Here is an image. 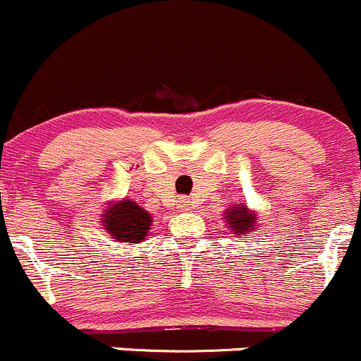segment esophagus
I'll return each mask as SVG.
<instances>
[{
	"label": "esophagus",
	"mask_w": 361,
	"mask_h": 361,
	"mask_svg": "<svg viewBox=\"0 0 361 361\" xmlns=\"http://www.w3.org/2000/svg\"><path fill=\"white\" fill-rule=\"evenodd\" d=\"M189 207V200L188 198H180L179 200V208H188Z\"/></svg>",
	"instance_id": "esophagus-1"
}]
</instances>
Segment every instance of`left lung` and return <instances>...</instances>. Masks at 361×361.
<instances>
[{
	"label": "left lung",
	"mask_w": 361,
	"mask_h": 361,
	"mask_svg": "<svg viewBox=\"0 0 361 361\" xmlns=\"http://www.w3.org/2000/svg\"><path fill=\"white\" fill-rule=\"evenodd\" d=\"M224 219L228 222V229L231 235H252L257 226V212L248 210L243 203H236L224 212Z\"/></svg>",
	"instance_id": "1"
}]
</instances>
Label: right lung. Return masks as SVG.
Here are the masks:
<instances>
[{"label": "right lung", "mask_w": 361, "mask_h": 361, "mask_svg": "<svg viewBox=\"0 0 361 361\" xmlns=\"http://www.w3.org/2000/svg\"><path fill=\"white\" fill-rule=\"evenodd\" d=\"M100 217L107 236L120 243H140L149 235L153 224L149 212L137 205L133 200L126 198L114 203L111 202Z\"/></svg>", "instance_id": "right-lung-1"}]
</instances>
